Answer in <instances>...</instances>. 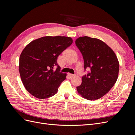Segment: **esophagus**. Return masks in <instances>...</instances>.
Listing matches in <instances>:
<instances>
[{"label": "esophagus", "mask_w": 135, "mask_h": 135, "mask_svg": "<svg viewBox=\"0 0 135 135\" xmlns=\"http://www.w3.org/2000/svg\"><path fill=\"white\" fill-rule=\"evenodd\" d=\"M68 75H69V77H71V78L73 77H74V76H75L74 74H71V73H69Z\"/></svg>", "instance_id": "1"}]
</instances>
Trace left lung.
Here are the masks:
<instances>
[{"instance_id": "obj_1", "label": "left lung", "mask_w": 135, "mask_h": 135, "mask_svg": "<svg viewBox=\"0 0 135 135\" xmlns=\"http://www.w3.org/2000/svg\"><path fill=\"white\" fill-rule=\"evenodd\" d=\"M75 45L83 56L84 69L90 68V72L82 77L77 90L84 98L95 100L108 93L118 79V58L108 45L98 38L80 37Z\"/></svg>"}]
</instances>
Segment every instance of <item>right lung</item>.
I'll return each mask as SVG.
<instances>
[{
  "mask_svg": "<svg viewBox=\"0 0 135 135\" xmlns=\"http://www.w3.org/2000/svg\"><path fill=\"white\" fill-rule=\"evenodd\" d=\"M73 43L66 36H45L29 43L19 58V72L25 89L38 99L51 97L66 79L67 74L60 72L57 57ZM57 68L55 71L54 66Z\"/></svg>",
  "mask_w": 135,
  "mask_h": 135,
  "instance_id": "add662e5",
  "label": "right lung"
}]
</instances>
